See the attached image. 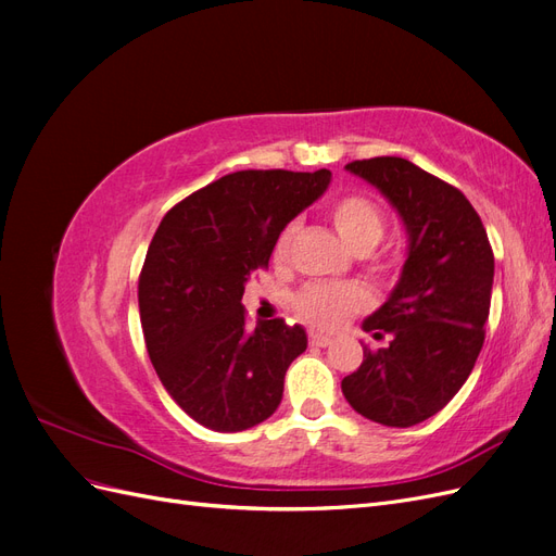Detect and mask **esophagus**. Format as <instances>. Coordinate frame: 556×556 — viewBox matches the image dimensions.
<instances>
[{
    "label": "esophagus",
    "instance_id": "1",
    "mask_svg": "<svg viewBox=\"0 0 556 556\" xmlns=\"http://www.w3.org/2000/svg\"><path fill=\"white\" fill-rule=\"evenodd\" d=\"M308 343H311V345H317V348H327V345L331 343V336L319 333V331H311V333H308Z\"/></svg>",
    "mask_w": 556,
    "mask_h": 556
}]
</instances>
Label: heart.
I'll return each mask as SVG.
<instances>
[{"instance_id": "heart-1", "label": "heart", "mask_w": 556, "mask_h": 556, "mask_svg": "<svg viewBox=\"0 0 556 556\" xmlns=\"http://www.w3.org/2000/svg\"><path fill=\"white\" fill-rule=\"evenodd\" d=\"M331 223L341 241L357 255L371 252L384 233V217L380 208L364 194H348L336 201L331 208ZM294 231L296 223H290L280 231L274 245V262L278 266L288 264L290 260ZM368 306H371V294L357 282H311L292 299L294 313L317 329H339L348 323V317L366 311Z\"/></svg>"}]
</instances>
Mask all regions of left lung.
Wrapping results in <instances>:
<instances>
[{"label":"left lung","mask_w":556,"mask_h":556,"mask_svg":"<svg viewBox=\"0 0 556 556\" xmlns=\"http://www.w3.org/2000/svg\"><path fill=\"white\" fill-rule=\"evenodd\" d=\"M399 213L408 237L401 278L362 329L390 345L343 378L348 403L384 427H413L447 406L470 376L490 317L494 252L480 215L445 180L403 157L345 164Z\"/></svg>","instance_id":"8db88e82"}]
</instances>
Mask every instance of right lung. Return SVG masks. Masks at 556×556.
Returning a JSON list of instances; mask_svg holds the SVG:
<instances>
[{
  "mask_svg": "<svg viewBox=\"0 0 556 556\" xmlns=\"http://www.w3.org/2000/svg\"><path fill=\"white\" fill-rule=\"evenodd\" d=\"M329 182L327 169L237 172L162 217L139 276L143 339L164 390L201 427L243 431L280 406L306 331L282 317L248 331L241 299L280 231Z\"/></svg>",
  "mask_w": 556,
  "mask_h": 556,
  "instance_id": "add662e5",
  "label": "right lung"
}]
</instances>
